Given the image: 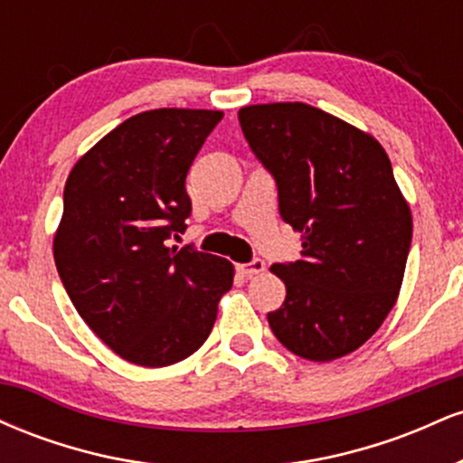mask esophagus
Masks as SVG:
<instances>
[{
    "mask_svg": "<svg viewBox=\"0 0 463 463\" xmlns=\"http://www.w3.org/2000/svg\"><path fill=\"white\" fill-rule=\"evenodd\" d=\"M239 272H241L243 276H257V274H261L263 269H265V261L263 259H252V261L250 263H243V265H239Z\"/></svg>",
    "mask_w": 463,
    "mask_h": 463,
    "instance_id": "1",
    "label": "esophagus"
}]
</instances>
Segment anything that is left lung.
Returning <instances> with one entry per match:
<instances>
[{"mask_svg":"<svg viewBox=\"0 0 463 463\" xmlns=\"http://www.w3.org/2000/svg\"><path fill=\"white\" fill-rule=\"evenodd\" d=\"M239 124L302 235L298 261L272 265L287 296L269 328L302 359L344 357L379 331L405 276L413 224L390 158L374 137L302 102L243 106Z\"/></svg>","mask_w":463,"mask_h":463,"instance_id":"8db88e82","label":"left lung"}]
</instances>
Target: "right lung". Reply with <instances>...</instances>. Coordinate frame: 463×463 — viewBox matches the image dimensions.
<instances>
[{
    "mask_svg": "<svg viewBox=\"0 0 463 463\" xmlns=\"http://www.w3.org/2000/svg\"><path fill=\"white\" fill-rule=\"evenodd\" d=\"M222 110H146L110 130L69 174L54 261L89 328L121 359L163 368L211 335L232 263L167 248L184 228V178Z\"/></svg>",
    "mask_w": 463,
    "mask_h": 463,
    "instance_id": "1",
    "label": "right lung"
}]
</instances>
